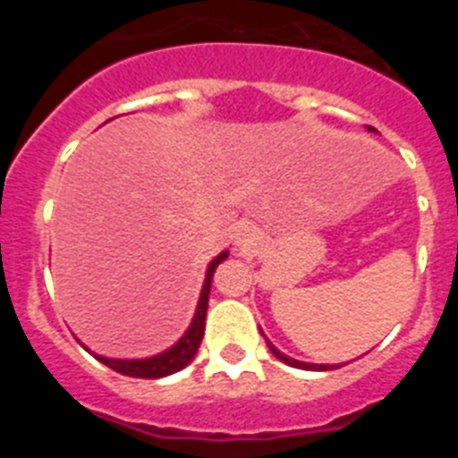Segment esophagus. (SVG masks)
I'll return each instance as SVG.
<instances>
[{
    "instance_id": "34e87169",
    "label": "esophagus",
    "mask_w": 458,
    "mask_h": 458,
    "mask_svg": "<svg viewBox=\"0 0 458 458\" xmlns=\"http://www.w3.org/2000/svg\"><path fill=\"white\" fill-rule=\"evenodd\" d=\"M254 241H257V232H254V226H250V225L238 226L236 245H241V248H248V245H254Z\"/></svg>"
}]
</instances>
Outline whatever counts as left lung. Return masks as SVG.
<instances>
[{
    "instance_id": "left-lung-1",
    "label": "left lung",
    "mask_w": 458,
    "mask_h": 458,
    "mask_svg": "<svg viewBox=\"0 0 458 458\" xmlns=\"http://www.w3.org/2000/svg\"><path fill=\"white\" fill-rule=\"evenodd\" d=\"M367 131H374V128H367ZM261 335H264V333H261ZM266 344H268L270 353H273L275 358H277V360H282V362H284V365H289V367H295V369L327 371V369H337V367H342V365H310V362H301V360H293V358H289V355H284V353H282V351H279L277 346H275V344L270 342V339H266Z\"/></svg>"
}]
</instances>
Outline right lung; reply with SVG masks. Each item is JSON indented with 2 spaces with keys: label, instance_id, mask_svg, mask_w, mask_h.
I'll return each instance as SVG.
<instances>
[{
  "label": "right lung",
  "instance_id": "right-lung-1",
  "mask_svg": "<svg viewBox=\"0 0 458 458\" xmlns=\"http://www.w3.org/2000/svg\"><path fill=\"white\" fill-rule=\"evenodd\" d=\"M229 257V252H220L206 268V279L204 286H201L199 302H197V311H194L192 323L185 330L183 337L179 342L169 346L163 353L151 355V358H140V360H119V358H105V355H96V360H100L103 365H107L109 369L119 371L123 376H132V378H165L169 374H176L183 367H188L192 362V358L199 351L201 337H204L206 327V310H208V295H210V282H213V273H216L217 266ZM87 349V346H84ZM89 351V349H87Z\"/></svg>",
  "mask_w": 458,
  "mask_h": 458
}]
</instances>
